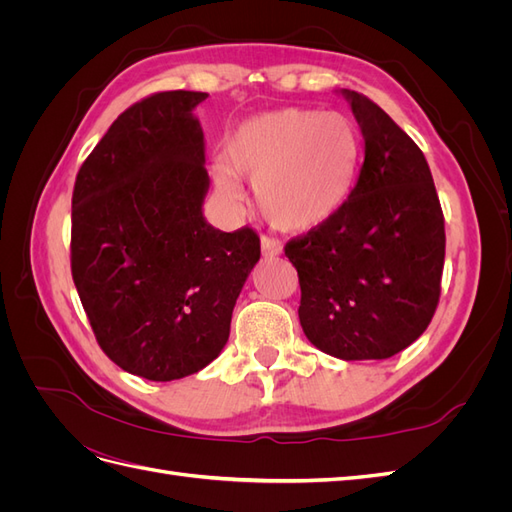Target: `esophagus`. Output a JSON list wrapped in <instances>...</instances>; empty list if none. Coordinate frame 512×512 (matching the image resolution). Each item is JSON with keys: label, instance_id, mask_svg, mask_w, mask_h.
<instances>
[{"label": "esophagus", "instance_id": "34e87169", "mask_svg": "<svg viewBox=\"0 0 512 512\" xmlns=\"http://www.w3.org/2000/svg\"><path fill=\"white\" fill-rule=\"evenodd\" d=\"M260 252L265 258H273V256H280L284 252V247L277 241L269 239V237H262L260 239Z\"/></svg>", "mask_w": 512, "mask_h": 512}]
</instances>
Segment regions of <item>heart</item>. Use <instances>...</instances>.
Segmentation results:
<instances>
[{
    "label": "heart",
    "mask_w": 512,
    "mask_h": 512,
    "mask_svg": "<svg viewBox=\"0 0 512 512\" xmlns=\"http://www.w3.org/2000/svg\"><path fill=\"white\" fill-rule=\"evenodd\" d=\"M359 156V130L344 113L284 108L243 119L228 134L224 164L213 166L211 177L230 215L241 209L239 177H245L273 226L309 232L344 207Z\"/></svg>",
    "instance_id": "b5f03b06"
}]
</instances>
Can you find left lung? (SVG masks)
<instances>
[{"mask_svg": "<svg viewBox=\"0 0 512 512\" xmlns=\"http://www.w3.org/2000/svg\"><path fill=\"white\" fill-rule=\"evenodd\" d=\"M365 162L344 207L286 245L305 337L342 361L389 359L423 335L440 299L444 218L423 151L378 104L339 89Z\"/></svg>", "mask_w": 512, "mask_h": 512, "instance_id": "left-lung-1", "label": "left lung"}]
</instances>
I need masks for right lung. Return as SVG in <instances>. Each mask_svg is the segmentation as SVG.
<instances>
[{"label": "right lung", "mask_w": 512, "mask_h": 512, "mask_svg": "<svg viewBox=\"0 0 512 512\" xmlns=\"http://www.w3.org/2000/svg\"><path fill=\"white\" fill-rule=\"evenodd\" d=\"M203 91H162L123 111L76 175L72 277L108 359L170 382L207 367L260 260L254 230L205 213Z\"/></svg>", "instance_id": "1"}]
</instances>
